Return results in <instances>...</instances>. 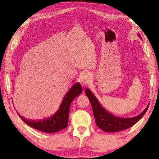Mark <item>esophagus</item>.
I'll list each match as a JSON object with an SVG mask.
<instances>
[{
  "label": "esophagus",
  "mask_w": 159,
  "mask_h": 159,
  "mask_svg": "<svg viewBox=\"0 0 159 159\" xmlns=\"http://www.w3.org/2000/svg\"><path fill=\"white\" fill-rule=\"evenodd\" d=\"M91 80V75L89 74H85L83 76L81 77V80H80V82H81L83 85H85L86 84H88L90 82Z\"/></svg>",
  "instance_id": "esophagus-1"
}]
</instances>
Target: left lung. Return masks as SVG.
<instances>
[{
    "mask_svg": "<svg viewBox=\"0 0 159 159\" xmlns=\"http://www.w3.org/2000/svg\"><path fill=\"white\" fill-rule=\"evenodd\" d=\"M138 36L142 39L140 34H138ZM85 92L89 99L91 105H92L94 117H95L97 125L107 133H115V132L121 131L130 128L131 126L135 124L139 120L141 119L142 117L147 112V110L149 107V105H148L143 111L136 116L131 118H120L116 116L115 115L112 114L111 113L104 109L90 90L86 88Z\"/></svg>",
    "mask_w": 159,
    "mask_h": 159,
    "instance_id": "1",
    "label": "left lung"
}]
</instances>
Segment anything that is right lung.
Returning a JSON list of instances; mask_svg holds the SVG:
<instances>
[{
	"label": "right lung",
	"mask_w": 159,
	"mask_h": 159,
	"mask_svg": "<svg viewBox=\"0 0 159 159\" xmlns=\"http://www.w3.org/2000/svg\"><path fill=\"white\" fill-rule=\"evenodd\" d=\"M82 90L83 88L80 83L74 84L64 95L57 111L45 119L31 120L19 116L24 122L36 130L48 133H56L67 127L70 106L74 99L82 93Z\"/></svg>",
	"instance_id": "add662e5"
}]
</instances>
